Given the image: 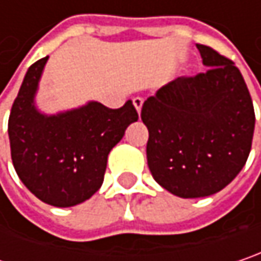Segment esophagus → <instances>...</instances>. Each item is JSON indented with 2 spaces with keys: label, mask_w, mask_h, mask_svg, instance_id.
<instances>
[{
  "label": "esophagus",
  "mask_w": 261,
  "mask_h": 261,
  "mask_svg": "<svg viewBox=\"0 0 261 261\" xmlns=\"http://www.w3.org/2000/svg\"><path fill=\"white\" fill-rule=\"evenodd\" d=\"M142 103H144V99L140 98V96H137V98H134V105H135V108H137V111H138V114L141 113V108H142Z\"/></svg>",
  "instance_id": "1"
}]
</instances>
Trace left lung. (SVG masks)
I'll use <instances>...</instances> for the list:
<instances>
[{
  "mask_svg": "<svg viewBox=\"0 0 261 261\" xmlns=\"http://www.w3.org/2000/svg\"><path fill=\"white\" fill-rule=\"evenodd\" d=\"M206 72L178 77L147 98V162L153 178L179 197L223 190L251 151L255 114L241 71L214 48L196 44Z\"/></svg>",
  "mask_w": 261,
  "mask_h": 261,
  "instance_id": "1",
  "label": "left lung"
}]
</instances>
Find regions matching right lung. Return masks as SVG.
Instances as JSON below:
<instances>
[{"mask_svg": "<svg viewBox=\"0 0 261 261\" xmlns=\"http://www.w3.org/2000/svg\"><path fill=\"white\" fill-rule=\"evenodd\" d=\"M48 56L29 66L13 102L9 138L13 166L29 192L51 206H74L102 186L107 159L138 120L130 101L113 110L99 102L56 116L41 114L34 98Z\"/></svg>", "mask_w": 261, "mask_h": 261, "instance_id": "obj_1", "label": "right lung"}]
</instances>
